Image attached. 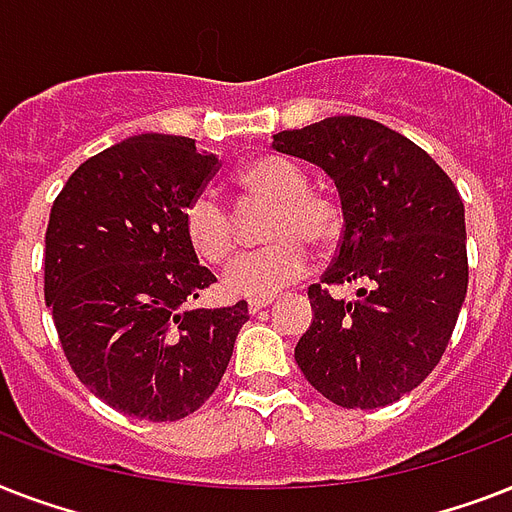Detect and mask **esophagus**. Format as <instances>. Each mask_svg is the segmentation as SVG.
Listing matches in <instances>:
<instances>
[{"label":"esophagus","mask_w":512,"mask_h":512,"mask_svg":"<svg viewBox=\"0 0 512 512\" xmlns=\"http://www.w3.org/2000/svg\"><path fill=\"white\" fill-rule=\"evenodd\" d=\"M271 303H273L271 297H252V300L247 303V308H249V313H260L263 308H268Z\"/></svg>","instance_id":"obj_1"}]
</instances>
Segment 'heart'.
<instances>
[{"instance_id":"b5f03b06","label":"heart","mask_w":512,"mask_h":512,"mask_svg":"<svg viewBox=\"0 0 512 512\" xmlns=\"http://www.w3.org/2000/svg\"><path fill=\"white\" fill-rule=\"evenodd\" d=\"M241 196L249 204H265V244L239 257L225 271L228 295L271 297L305 276L311 249L332 247L340 239L342 212L329 193L308 185V172L284 154H263L247 162L236 175ZM183 231L201 263L225 265L239 249V220L217 193H196L183 209Z\"/></svg>"}]
</instances>
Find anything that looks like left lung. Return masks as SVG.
Wrapping results in <instances>:
<instances>
[{
    "label": "left lung",
    "instance_id": "8db88e82",
    "mask_svg": "<svg viewBox=\"0 0 512 512\" xmlns=\"http://www.w3.org/2000/svg\"><path fill=\"white\" fill-rule=\"evenodd\" d=\"M319 164L342 201L337 255L308 287L313 321L295 348L305 380L345 409L393 404L444 356L468 292L465 207L417 143L361 116L273 135ZM358 283V301L331 287Z\"/></svg>",
    "mask_w": 512,
    "mask_h": 512
}]
</instances>
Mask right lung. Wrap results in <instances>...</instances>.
I'll return each mask as SVG.
<instances>
[{"instance_id":"1","label":"right lung","mask_w":512,"mask_h":512,"mask_svg":"<svg viewBox=\"0 0 512 512\" xmlns=\"http://www.w3.org/2000/svg\"><path fill=\"white\" fill-rule=\"evenodd\" d=\"M220 170L177 135L100 151L55 196L44 233V300L74 374L108 406L151 422L207 401L249 319L247 303L196 308L215 276L183 231L185 204Z\"/></svg>"}]
</instances>
